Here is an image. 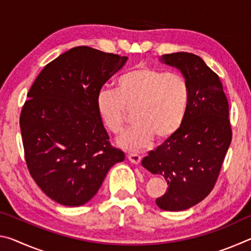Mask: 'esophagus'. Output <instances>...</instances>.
Segmentation results:
<instances>
[{"label":"esophagus","mask_w":251,"mask_h":251,"mask_svg":"<svg viewBox=\"0 0 251 251\" xmlns=\"http://www.w3.org/2000/svg\"><path fill=\"white\" fill-rule=\"evenodd\" d=\"M127 158H128L130 163L137 165L141 163L142 156H139L138 154H135V152H128V154H127Z\"/></svg>","instance_id":"34e87169"}]
</instances>
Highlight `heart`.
I'll use <instances>...</instances> for the list:
<instances>
[{
  "instance_id": "1",
  "label": "heart",
  "mask_w": 251,
  "mask_h": 251,
  "mask_svg": "<svg viewBox=\"0 0 251 251\" xmlns=\"http://www.w3.org/2000/svg\"><path fill=\"white\" fill-rule=\"evenodd\" d=\"M189 87L181 75L154 67L138 66L117 80V90L103 87L96 95V109L109 131L120 134L128 108L136 121L117 144L128 151H142L152 138L167 139L180 128L188 107Z\"/></svg>"
}]
</instances>
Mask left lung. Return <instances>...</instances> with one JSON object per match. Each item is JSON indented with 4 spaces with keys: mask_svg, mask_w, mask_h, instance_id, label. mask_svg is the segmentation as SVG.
<instances>
[{
    "mask_svg": "<svg viewBox=\"0 0 251 251\" xmlns=\"http://www.w3.org/2000/svg\"><path fill=\"white\" fill-rule=\"evenodd\" d=\"M160 61L184 75L189 87L188 107L180 128L144 157L142 165L167 181L157 206L180 211L197 205L214 188L232 133L219 76L192 53L165 54Z\"/></svg>",
    "mask_w": 251,
    "mask_h": 251,
    "instance_id": "1",
    "label": "left lung"
}]
</instances>
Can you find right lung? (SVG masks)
Masks as SVG:
<instances>
[{
  "label": "right lung",
  "mask_w": 251,
  "mask_h": 251,
  "mask_svg": "<svg viewBox=\"0 0 251 251\" xmlns=\"http://www.w3.org/2000/svg\"><path fill=\"white\" fill-rule=\"evenodd\" d=\"M126 56L77 46L37 76L20 116L25 161L37 186L64 206L95 196L113 165L125 159L113 147L96 109V95Z\"/></svg>",
  "instance_id": "obj_1"
}]
</instances>
